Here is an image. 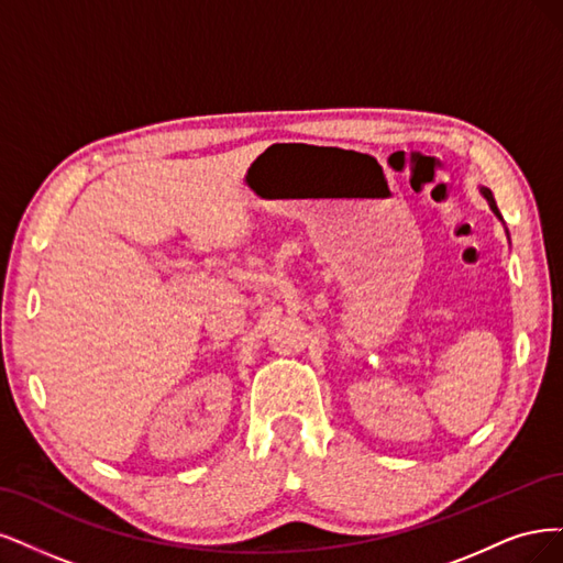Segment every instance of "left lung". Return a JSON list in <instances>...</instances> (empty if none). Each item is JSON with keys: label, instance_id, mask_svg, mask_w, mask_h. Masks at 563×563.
Masks as SVG:
<instances>
[{"label": "left lung", "instance_id": "8db88e82", "mask_svg": "<svg viewBox=\"0 0 563 563\" xmlns=\"http://www.w3.org/2000/svg\"><path fill=\"white\" fill-rule=\"evenodd\" d=\"M479 194L486 198V203H488V208H492V212L498 217V220L503 222V217H500V212H498V206H496V198H494V194H492V189L488 187H479ZM505 233H507V229H505ZM507 239H510V233H507Z\"/></svg>", "mask_w": 563, "mask_h": 563}]
</instances>
